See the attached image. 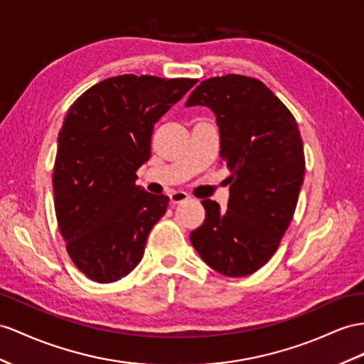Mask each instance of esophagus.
Instances as JSON below:
<instances>
[{"label":"esophagus","instance_id":"1","mask_svg":"<svg viewBox=\"0 0 364 364\" xmlns=\"http://www.w3.org/2000/svg\"><path fill=\"white\" fill-rule=\"evenodd\" d=\"M171 201L173 203V204H176V203H183V201H186V200H189V195L186 193V192H183V191H173L171 195Z\"/></svg>","mask_w":364,"mask_h":364}]
</instances>
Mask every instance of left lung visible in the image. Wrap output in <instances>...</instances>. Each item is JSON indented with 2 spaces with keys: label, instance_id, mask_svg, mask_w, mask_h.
Here are the masks:
<instances>
[{
  "label": "left lung",
  "instance_id": "1",
  "mask_svg": "<svg viewBox=\"0 0 364 364\" xmlns=\"http://www.w3.org/2000/svg\"><path fill=\"white\" fill-rule=\"evenodd\" d=\"M186 106L213 112L230 172L228 209L203 200L206 218L191 243L221 275H250L275 254L294 217L304 178L300 130L271 89L234 73L201 81Z\"/></svg>",
  "mask_w": 364,
  "mask_h": 364
}]
</instances>
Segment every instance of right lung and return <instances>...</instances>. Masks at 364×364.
<instances>
[{"mask_svg":"<svg viewBox=\"0 0 364 364\" xmlns=\"http://www.w3.org/2000/svg\"><path fill=\"white\" fill-rule=\"evenodd\" d=\"M195 82L112 77L69 107L53 167L55 213L72 262L93 282H118L141 262L169 197L136 186L135 172L151 156L154 124Z\"/></svg>","mask_w":364,"mask_h":364,"instance_id":"right-lung-1","label":"right lung"}]
</instances>
